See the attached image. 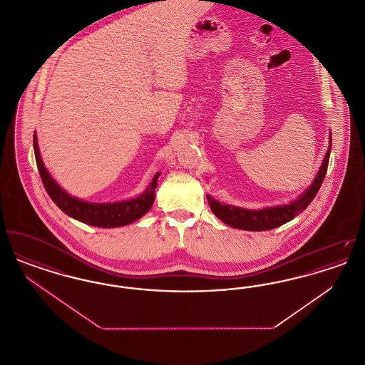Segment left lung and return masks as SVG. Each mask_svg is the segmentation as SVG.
<instances>
[{
	"mask_svg": "<svg viewBox=\"0 0 365 365\" xmlns=\"http://www.w3.org/2000/svg\"><path fill=\"white\" fill-rule=\"evenodd\" d=\"M330 152L331 135L329 150L324 156L322 167L316 175L312 185L298 197V200H295L287 205H279V207H269V208L264 209H243L240 207L220 204L210 195H207L209 207L223 223H226L227 226L234 227V228L246 230V231H265V230H272V228L282 226V225L293 220L297 215L302 213L307 207L312 202V200L320 189L326 173H327Z\"/></svg>",
	"mask_w": 365,
	"mask_h": 365,
	"instance_id": "left-lung-1",
	"label": "left lung"
}]
</instances>
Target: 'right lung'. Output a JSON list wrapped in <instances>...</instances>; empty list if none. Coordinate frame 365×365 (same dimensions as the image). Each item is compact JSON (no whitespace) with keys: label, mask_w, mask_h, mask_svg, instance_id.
<instances>
[{"label":"right lung","mask_w":365,"mask_h":365,"mask_svg":"<svg viewBox=\"0 0 365 365\" xmlns=\"http://www.w3.org/2000/svg\"><path fill=\"white\" fill-rule=\"evenodd\" d=\"M34 152L36 167H38V171L41 175L42 183L45 186V190L48 191L49 197L52 198L53 202L66 215H68L71 217H73L85 225L103 227V228L127 226V225L138 220L139 217H142L145 213H148L155 202V190H156L157 179L160 176V173H157L153 176L148 189L133 200L112 202V204L86 202V201L72 197L67 191L63 190L51 176V174L48 173V170L45 168V165L42 163L41 155H39V148L36 143L35 134Z\"/></svg>","instance_id":"obj_1"}]
</instances>
